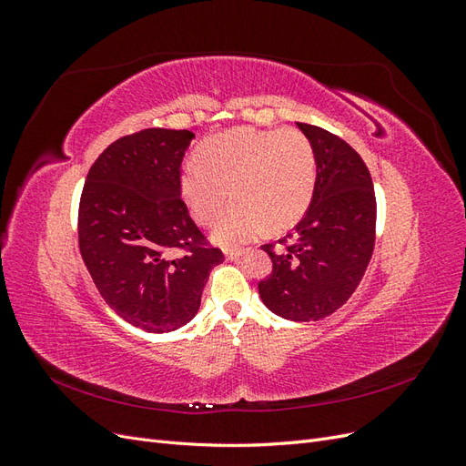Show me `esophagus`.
Returning <instances> with one entry per match:
<instances>
[{"mask_svg":"<svg viewBox=\"0 0 466 466\" xmlns=\"http://www.w3.org/2000/svg\"><path fill=\"white\" fill-rule=\"evenodd\" d=\"M243 257V250H228V252H225V258H228V260H238V258H241Z\"/></svg>","mask_w":466,"mask_h":466,"instance_id":"obj_1","label":"esophagus"}]
</instances>
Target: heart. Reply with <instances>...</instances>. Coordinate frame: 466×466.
Masks as SVG:
<instances>
[{"label": "heart", "mask_w": 466, "mask_h": 466, "mask_svg": "<svg viewBox=\"0 0 466 466\" xmlns=\"http://www.w3.org/2000/svg\"><path fill=\"white\" fill-rule=\"evenodd\" d=\"M317 157L298 130L235 128L206 139L200 159L180 171V194L192 218L209 225L233 196L235 204L211 237L225 248L257 238L268 225L284 231L298 223L313 200Z\"/></svg>", "instance_id": "b5f03b06"}]
</instances>
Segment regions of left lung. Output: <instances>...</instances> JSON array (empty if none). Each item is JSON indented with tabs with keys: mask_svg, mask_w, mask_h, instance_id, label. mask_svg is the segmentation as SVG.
<instances>
[{
	"mask_svg": "<svg viewBox=\"0 0 466 466\" xmlns=\"http://www.w3.org/2000/svg\"><path fill=\"white\" fill-rule=\"evenodd\" d=\"M313 144L317 182L311 206L293 233L279 238L284 252L262 250L272 274L258 284L262 303L281 319L319 320L356 291L375 245L377 202L371 175L356 149L319 128L295 124Z\"/></svg>",
	"mask_w": 466,
	"mask_h": 466,
	"instance_id": "left-lung-1",
	"label": "left lung"
}]
</instances>
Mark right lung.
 Instances as JSON below:
<instances>
[{
  "mask_svg": "<svg viewBox=\"0 0 466 466\" xmlns=\"http://www.w3.org/2000/svg\"><path fill=\"white\" fill-rule=\"evenodd\" d=\"M188 130L149 128L110 144L89 168L79 202V250L98 293L146 332L190 322L211 270L223 262L180 200ZM187 250L171 259L168 249Z\"/></svg>",
  "mask_w": 466,
  "mask_h": 466,
  "instance_id": "obj_1",
  "label": "right lung"
}]
</instances>
